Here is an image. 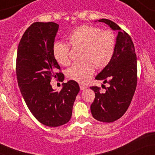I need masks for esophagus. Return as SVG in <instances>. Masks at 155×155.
<instances>
[{
  "mask_svg": "<svg viewBox=\"0 0 155 155\" xmlns=\"http://www.w3.org/2000/svg\"><path fill=\"white\" fill-rule=\"evenodd\" d=\"M79 87H80V89H81V90H84L87 88V87L84 86V85H83V84H80Z\"/></svg>",
  "mask_w": 155,
  "mask_h": 155,
  "instance_id": "esophagus-1",
  "label": "esophagus"
}]
</instances>
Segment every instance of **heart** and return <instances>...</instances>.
<instances>
[{"label":"heart","mask_w":155,"mask_h":155,"mask_svg":"<svg viewBox=\"0 0 155 155\" xmlns=\"http://www.w3.org/2000/svg\"><path fill=\"white\" fill-rule=\"evenodd\" d=\"M68 39L73 47H81V59L68 69L70 79L84 84L91 79L97 68H104L109 64L114 54L117 38L111 31H101L91 25H81L73 30ZM52 53L55 60L60 65L70 63V46L68 44L56 41L53 44Z\"/></svg>","instance_id":"heart-1"}]
</instances>
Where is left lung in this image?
I'll list each match as a JSON object with an SVG mask.
<instances>
[{
  "label": "left lung",
  "instance_id": "1",
  "mask_svg": "<svg viewBox=\"0 0 155 155\" xmlns=\"http://www.w3.org/2000/svg\"><path fill=\"white\" fill-rule=\"evenodd\" d=\"M114 31H118L114 54L109 64L96 76L109 87L100 92V87H91L95 98L90 109L92 117L103 122H114L123 116L132 101L137 85V58L130 36L116 23L107 19H99Z\"/></svg>",
  "mask_w": 155,
  "mask_h": 155
}]
</instances>
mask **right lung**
I'll return each mask as SVG.
<instances>
[{
    "instance_id": "add662e5",
    "label": "right lung",
    "mask_w": 155,
    "mask_h": 155,
    "mask_svg": "<svg viewBox=\"0 0 155 155\" xmlns=\"http://www.w3.org/2000/svg\"><path fill=\"white\" fill-rule=\"evenodd\" d=\"M59 28L57 23H33L23 34L17 49L16 72L21 94L38 122L58 127L72 115L79 86L75 81L63 84L60 92L50 84L52 77L63 81L64 75L54 59L52 47Z\"/></svg>"
}]
</instances>
